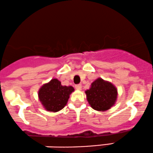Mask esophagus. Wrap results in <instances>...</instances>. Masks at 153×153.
<instances>
[{
    "mask_svg": "<svg viewBox=\"0 0 153 153\" xmlns=\"http://www.w3.org/2000/svg\"><path fill=\"white\" fill-rule=\"evenodd\" d=\"M75 88H76L77 90H81L82 88V85L81 84H78V85H75Z\"/></svg>",
    "mask_w": 153,
    "mask_h": 153,
    "instance_id": "obj_1",
    "label": "esophagus"
}]
</instances>
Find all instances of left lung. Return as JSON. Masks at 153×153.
I'll return each mask as SVG.
<instances>
[{
  "label": "left lung",
  "mask_w": 153,
  "mask_h": 153,
  "mask_svg": "<svg viewBox=\"0 0 153 153\" xmlns=\"http://www.w3.org/2000/svg\"><path fill=\"white\" fill-rule=\"evenodd\" d=\"M87 100L91 107L97 111H105L116 102L117 91L111 83L98 78L85 91Z\"/></svg>",
  "instance_id": "left-lung-1"
}]
</instances>
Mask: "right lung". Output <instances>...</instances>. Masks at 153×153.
<instances>
[{
	"label": "right lung",
	"mask_w": 153,
	"mask_h": 153,
	"mask_svg": "<svg viewBox=\"0 0 153 153\" xmlns=\"http://www.w3.org/2000/svg\"><path fill=\"white\" fill-rule=\"evenodd\" d=\"M73 91V86L62 85L61 82L55 78L40 88L38 97L46 110L56 112L65 107Z\"/></svg>",
	"instance_id": "add662e5"
}]
</instances>
